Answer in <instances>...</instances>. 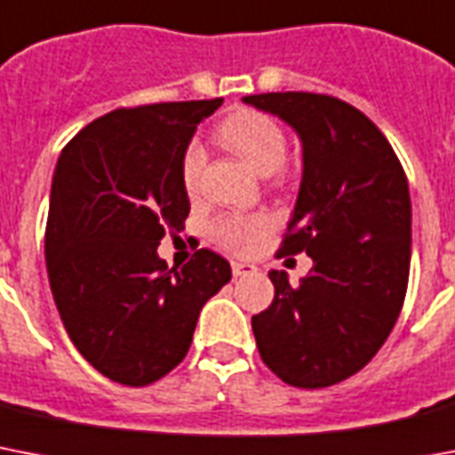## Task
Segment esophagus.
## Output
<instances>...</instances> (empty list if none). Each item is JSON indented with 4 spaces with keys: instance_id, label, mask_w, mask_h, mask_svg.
<instances>
[{
    "instance_id": "obj_1",
    "label": "esophagus",
    "mask_w": 455,
    "mask_h": 455,
    "mask_svg": "<svg viewBox=\"0 0 455 455\" xmlns=\"http://www.w3.org/2000/svg\"><path fill=\"white\" fill-rule=\"evenodd\" d=\"M253 272H256V265L239 263V260L232 263V275H235V277H246V275H253Z\"/></svg>"
}]
</instances>
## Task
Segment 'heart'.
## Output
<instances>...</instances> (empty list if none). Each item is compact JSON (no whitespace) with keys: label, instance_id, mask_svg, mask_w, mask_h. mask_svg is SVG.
<instances>
[{"label":"heart","instance_id":"heart-1","mask_svg":"<svg viewBox=\"0 0 455 455\" xmlns=\"http://www.w3.org/2000/svg\"><path fill=\"white\" fill-rule=\"evenodd\" d=\"M220 143L237 155L251 171L260 176H272L286 159V136L282 126L263 112L242 110L225 119L218 129ZM204 169V150L199 145H190L180 162V178L188 192H195ZM270 228V218L253 216H223L213 223V237L232 251H242L263 237Z\"/></svg>","mask_w":455,"mask_h":455}]
</instances>
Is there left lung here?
Here are the masks:
<instances>
[{"mask_svg":"<svg viewBox=\"0 0 455 455\" xmlns=\"http://www.w3.org/2000/svg\"><path fill=\"white\" fill-rule=\"evenodd\" d=\"M296 131L303 178L279 253L312 258L300 284L270 270L275 300L251 317L260 357L284 383L336 385L373 359L404 305L411 197L387 138L357 108L319 93L242 98Z\"/></svg>","mask_w":455,"mask_h":455,"instance_id":"left-lung-1","label":"left lung"}]
</instances>
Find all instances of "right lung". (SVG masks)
<instances>
[{
  "mask_svg": "<svg viewBox=\"0 0 455 455\" xmlns=\"http://www.w3.org/2000/svg\"><path fill=\"white\" fill-rule=\"evenodd\" d=\"M220 105L122 108L84 126L58 157L44 239L51 293L75 347L115 383L140 387L176 369L204 303L232 277L209 249L180 272L157 253L190 213L185 150Z\"/></svg>",
  "mask_w": 455,
  "mask_h": 455,
  "instance_id": "add662e5",
  "label": "right lung"
}]
</instances>
